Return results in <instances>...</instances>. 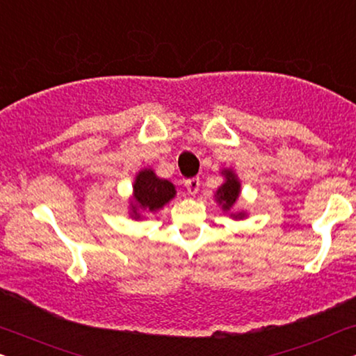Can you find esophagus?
Returning a JSON list of instances; mask_svg holds the SVG:
<instances>
[{"label": "esophagus", "instance_id": "esophagus-1", "mask_svg": "<svg viewBox=\"0 0 356 356\" xmlns=\"http://www.w3.org/2000/svg\"><path fill=\"white\" fill-rule=\"evenodd\" d=\"M186 187L191 195H195V193L198 192V188H200V179L198 177L188 179V181H186Z\"/></svg>", "mask_w": 356, "mask_h": 356}]
</instances>
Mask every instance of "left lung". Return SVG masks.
Returning a JSON list of instances; mask_svg holds the SVG:
<instances>
[{
	"label": "left lung",
	"instance_id": "left-lung-1",
	"mask_svg": "<svg viewBox=\"0 0 356 356\" xmlns=\"http://www.w3.org/2000/svg\"><path fill=\"white\" fill-rule=\"evenodd\" d=\"M221 175L225 177V182L218 187V191L215 193L216 203L221 207L222 211L229 213V216L233 218V220H244V218L248 216V213L244 210L233 211L236 202H238V198L241 195V181L238 174H236L233 169H222Z\"/></svg>",
	"mask_w": 356,
	"mask_h": 356
}]
</instances>
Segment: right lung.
Returning <instances> with one entry per match:
<instances>
[{
	"label": "right lung",
	"mask_w": 356,
	"mask_h": 356,
	"mask_svg": "<svg viewBox=\"0 0 356 356\" xmlns=\"http://www.w3.org/2000/svg\"><path fill=\"white\" fill-rule=\"evenodd\" d=\"M175 193L177 191L172 182L158 177L151 168L141 169L135 175L129 215L134 220H143L146 215L159 211L164 205H168Z\"/></svg>",
	"instance_id": "right-lung-1"
}]
</instances>
